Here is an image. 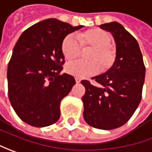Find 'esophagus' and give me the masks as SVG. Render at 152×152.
<instances>
[{
  "label": "esophagus",
  "instance_id": "34e87169",
  "mask_svg": "<svg viewBox=\"0 0 152 152\" xmlns=\"http://www.w3.org/2000/svg\"><path fill=\"white\" fill-rule=\"evenodd\" d=\"M76 82L78 84V83H80L81 82V79H79V78H76Z\"/></svg>",
  "mask_w": 152,
  "mask_h": 152
}]
</instances>
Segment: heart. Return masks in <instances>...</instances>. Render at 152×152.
Instances as JSON below:
<instances>
[{
    "mask_svg": "<svg viewBox=\"0 0 152 152\" xmlns=\"http://www.w3.org/2000/svg\"><path fill=\"white\" fill-rule=\"evenodd\" d=\"M77 40L72 34L67 35L62 41L61 50L65 59L72 60L77 58L82 48L90 49L85 55L86 60H76L66 66V71L77 78H85L97 73L108 71L117 58L116 49L111 45L110 34L101 28L89 29L77 34Z\"/></svg>",
    "mask_w": 152,
    "mask_h": 152,
    "instance_id": "b5f03b06",
    "label": "heart"
}]
</instances>
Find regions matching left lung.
<instances>
[{"label": "left lung", "instance_id": "1", "mask_svg": "<svg viewBox=\"0 0 152 152\" xmlns=\"http://www.w3.org/2000/svg\"><path fill=\"white\" fill-rule=\"evenodd\" d=\"M112 34L116 44L114 65L104 74L93 77L98 86L83 80V117L93 128L113 129L128 122L142 97L145 67L136 39L120 23L99 26Z\"/></svg>", "mask_w": 152, "mask_h": 152}]
</instances>
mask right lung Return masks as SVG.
I'll list each match as a JSON object with an SVG mask.
<instances>
[{"label":"right lung","instance_id":"add662e5","mask_svg":"<svg viewBox=\"0 0 152 152\" xmlns=\"http://www.w3.org/2000/svg\"><path fill=\"white\" fill-rule=\"evenodd\" d=\"M82 27L50 18L20 36L8 64V97L26 124L45 127L60 118V102L76 84L72 76L60 74L65 64L61 45L66 35Z\"/></svg>","mask_w":152,"mask_h":152}]
</instances>
